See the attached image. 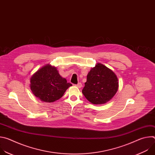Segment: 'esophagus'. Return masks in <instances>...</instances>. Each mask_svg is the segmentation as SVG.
Segmentation results:
<instances>
[{
	"mask_svg": "<svg viewBox=\"0 0 155 155\" xmlns=\"http://www.w3.org/2000/svg\"><path fill=\"white\" fill-rule=\"evenodd\" d=\"M75 86H77V87H78V88H80V87H81L82 84H81V83H78L77 84H75Z\"/></svg>",
	"mask_w": 155,
	"mask_h": 155,
	"instance_id": "obj_1",
	"label": "esophagus"
}]
</instances>
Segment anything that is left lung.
Instances as JSON below:
<instances>
[{"instance_id": "left-lung-1", "label": "left lung", "mask_w": 155, "mask_h": 155, "mask_svg": "<svg viewBox=\"0 0 155 155\" xmlns=\"http://www.w3.org/2000/svg\"><path fill=\"white\" fill-rule=\"evenodd\" d=\"M116 74L105 65L97 63L87 75L82 93L91 103L104 104L111 100L118 89Z\"/></svg>"}]
</instances>
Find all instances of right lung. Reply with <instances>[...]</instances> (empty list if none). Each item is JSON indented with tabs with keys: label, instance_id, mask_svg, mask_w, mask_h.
<instances>
[{
	"label": "right lung",
	"instance_id": "obj_1",
	"mask_svg": "<svg viewBox=\"0 0 155 155\" xmlns=\"http://www.w3.org/2000/svg\"><path fill=\"white\" fill-rule=\"evenodd\" d=\"M30 88L35 97L44 102H53L72 86L62 77L56 68L50 64L43 66L30 79Z\"/></svg>",
	"mask_w": 155,
	"mask_h": 155
}]
</instances>
